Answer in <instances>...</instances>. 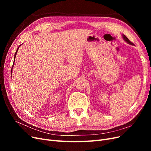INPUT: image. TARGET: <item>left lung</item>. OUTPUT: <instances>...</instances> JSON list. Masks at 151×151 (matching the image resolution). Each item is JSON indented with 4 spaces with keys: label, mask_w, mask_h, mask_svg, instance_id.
I'll return each mask as SVG.
<instances>
[{
    "label": "left lung",
    "mask_w": 151,
    "mask_h": 151,
    "mask_svg": "<svg viewBox=\"0 0 151 151\" xmlns=\"http://www.w3.org/2000/svg\"><path fill=\"white\" fill-rule=\"evenodd\" d=\"M123 39H124V40L125 41V42H127L129 44H130V45H134V44L132 43V42H131L129 40V38H128L127 36H125V35H123Z\"/></svg>",
    "instance_id": "left-lung-1"
}]
</instances>
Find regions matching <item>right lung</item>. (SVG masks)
Masks as SVG:
<instances>
[{
    "label": "right lung",
    "instance_id": "add662e5",
    "mask_svg": "<svg viewBox=\"0 0 151 151\" xmlns=\"http://www.w3.org/2000/svg\"><path fill=\"white\" fill-rule=\"evenodd\" d=\"M19 47H18L17 48V50H16V53H15V55H14V58L15 59V58H16V54H17V50H18V48H19ZM13 67V66H12ZM12 70V69H11ZM11 72H12V70H11Z\"/></svg>",
    "mask_w": 151,
    "mask_h": 151
}]
</instances>
